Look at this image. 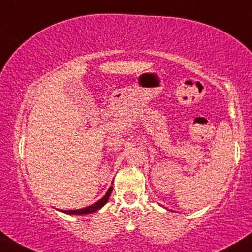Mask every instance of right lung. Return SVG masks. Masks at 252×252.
<instances>
[{
	"label": "right lung",
	"instance_id": "obj_1",
	"mask_svg": "<svg viewBox=\"0 0 252 252\" xmlns=\"http://www.w3.org/2000/svg\"><path fill=\"white\" fill-rule=\"evenodd\" d=\"M113 191V187L109 188V190L105 193L104 196L102 197L99 201H97L95 204L93 205H89V207L87 208H83V209H77V210H62L63 213L65 214H69V215H86V214H92V213H95V211L98 210V209H101L103 205L105 204V203L108 202L109 197H110V193Z\"/></svg>",
	"mask_w": 252,
	"mask_h": 252
}]
</instances>
